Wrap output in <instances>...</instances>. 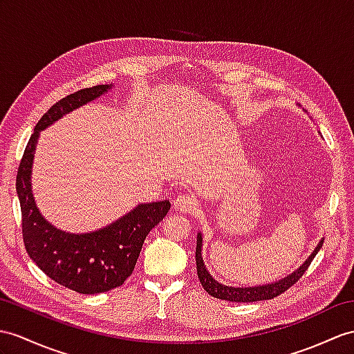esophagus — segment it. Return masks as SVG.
<instances>
[{
    "mask_svg": "<svg viewBox=\"0 0 354 354\" xmlns=\"http://www.w3.org/2000/svg\"><path fill=\"white\" fill-rule=\"evenodd\" d=\"M172 205L180 213H192L194 210H196V201L189 194L177 195Z\"/></svg>",
    "mask_w": 354,
    "mask_h": 354,
    "instance_id": "esophagus-1",
    "label": "esophagus"
}]
</instances>
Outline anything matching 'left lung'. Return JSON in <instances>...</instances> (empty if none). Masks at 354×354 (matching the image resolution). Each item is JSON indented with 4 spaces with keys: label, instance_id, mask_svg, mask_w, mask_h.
Segmentation results:
<instances>
[{
    "label": "left lung",
    "instance_id": "obj_1",
    "mask_svg": "<svg viewBox=\"0 0 354 354\" xmlns=\"http://www.w3.org/2000/svg\"><path fill=\"white\" fill-rule=\"evenodd\" d=\"M297 106L301 108L300 103H297ZM304 112L308 111L305 108ZM309 115V114H308ZM311 118V117H309ZM324 237H322L318 240V243L315 245V248L313 249V252L309 254L305 261L301 263L296 270H292L291 273L286 274V277L274 281V282H267V283H258V286H251V287H234V286H225L219 281L214 279L212 277V273L207 270L205 263L203 260V234L201 231H198L196 234V251H195V260H196V272H198V279H200L203 288L209 292L210 296L216 297V299H222V300H228V301H258V300H269L279 296L281 292H283L286 290H288L292 283L297 282L299 278H301V274L305 273V270L308 269V266L311 264V261L314 260V257L320 251V248L323 246Z\"/></svg>",
    "mask_w": 354,
    "mask_h": 354
}]
</instances>
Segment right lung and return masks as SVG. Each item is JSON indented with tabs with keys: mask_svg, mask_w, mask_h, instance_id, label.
Instances as JSON below:
<instances>
[{
	"mask_svg": "<svg viewBox=\"0 0 354 354\" xmlns=\"http://www.w3.org/2000/svg\"><path fill=\"white\" fill-rule=\"evenodd\" d=\"M112 88L114 84L96 85L50 106L34 127L16 177L24 243L30 258L50 279L81 295H97L123 286L135 269L145 237L171 207L168 200L138 203L123 216L87 232L57 228L39 210L31 180L40 132Z\"/></svg>",
	"mask_w": 354,
	"mask_h": 354,
	"instance_id": "add662e5",
	"label": "right lung"
}]
</instances>
